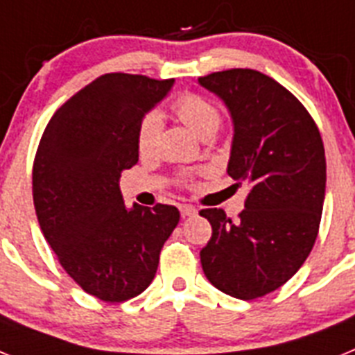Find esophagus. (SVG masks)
Segmentation results:
<instances>
[{"mask_svg":"<svg viewBox=\"0 0 355 355\" xmlns=\"http://www.w3.org/2000/svg\"><path fill=\"white\" fill-rule=\"evenodd\" d=\"M180 211H181V216H192V215H196L197 209L193 208V206L181 205V206H180Z\"/></svg>","mask_w":355,"mask_h":355,"instance_id":"obj_1","label":"esophagus"}]
</instances>
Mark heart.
<instances>
[{
    "label": "heart",
    "mask_w": 355,
    "mask_h": 355,
    "mask_svg": "<svg viewBox=\"0 0 355 355\" xmlns=\"http://www.w3.org/2000/svg\"><path fill=\"white\" fill-rule=\"evenodd\" d=\"M174 112L183 124H187L199 139H205L209 135H215L220 128V112L211 101L205 99L197 94H184L178 97L174 103ZM162 115L158 112H150L140 121L137 131V146L140 153H150L155 149L158 137L162 133Z\"/></svg>",
    "instance_id": "heart-1"
}]
</instances>
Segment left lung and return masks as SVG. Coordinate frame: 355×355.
I'll return each instance as SVG.
<instances>
[{
    "label": "left lung",
    "mask_w": 355,
    "mask_h": 355,
    "mask_svg": "<svg viewBox=\"0 0 355 355\" xmlns=\"http://www.w3.org/2000/svg\"><path fill=\"white\" fill-rule=\"evenodd\" d=\"M233 121L227 174L249 181L240 220L202 209L211 238L200 250L209 283L234 299L252 300L283 286L311 252L325 199V150L302 103L252 69L199 78Z\"/></svg>",
    "instance_id": "obj_1"
}]
</instances>
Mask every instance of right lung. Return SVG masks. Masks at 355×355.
Wrapping results in <instances>:
<instances>
[{
	"mask_svg": "<svg viewBox=\"0 0 355 355\" xmlns=\"http://www.w3.org/2000/svg\"><path fill=\"white\" fill-rule=\"evenodd\" d=\"M174 80L112 72L56 110L33 163L44 238L87 293L124 302L155 279L159 250L180 222L175 206H124L121 172L139 162L137 131Z\"/></svg>",
	"mask_w": 355,
	"mask_h": 355,
	"instance_id": "add662e5",
	"label": "right lung"
}]
</instances>
